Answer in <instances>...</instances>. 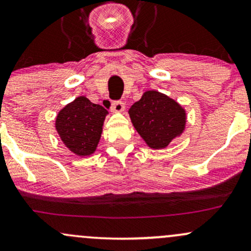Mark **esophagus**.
Here are the masks:
<instances>
[{
    "label": "esophagus",
    "instance_id": "obj_1",
    "mask_svg": "<svg viewBox=\"0 0 251 251\" xmlns=\"http://www.w3.org/2000/svg\"><path fill=\"white\" fill-rule=\"evenodd\" d=\"M125 103L121 101L113 102V104H111V111H113V113H123V111H125Z\"/></svg>",
    "mask_w": 251,
    "mask_h": 251
}]
</instances>
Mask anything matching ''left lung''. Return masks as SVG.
Masks as SVG:
<instances>
[{
	"label": "left lung",
	"mask_w": 251,
	"mask_h": 251,
	"mask_svg": "<svg viewBox=\"0 0 251 251\" xmlns=\"http://www.w3.org/2000/svg\"><path fill=\"white\" fill-rule=\"evenodd\" d=\"M128 113L134 128L151 149L167 148L183 134L187 123L185 109L156 90L146 91Z\"/></svg>",
	"instance_id": "1"
}]
</instances>
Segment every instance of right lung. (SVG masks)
Masks as SVG:
<instances>
[{"label":"right lung","mask_w":251,"mask_h":251,"mask_svg":"<svg viewBox=\"0 0 251 251\" xmlns=\"http://www.w3.org/2000/svg\"><path fill=\"white\" fill-rule=\"evenodd\" d=\"M108 111L102 105L78 96L58 111L55 128L64 146L73 154L89 156L95 152Z\"/></svg>","instance_id":"1"}]
</instances>
